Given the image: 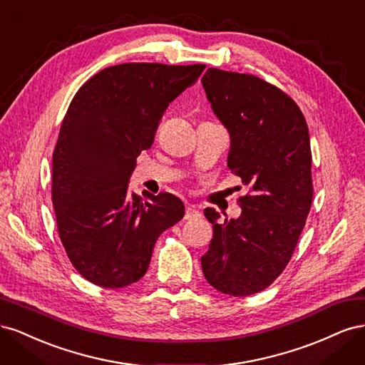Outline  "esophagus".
Returning <instances> with one entry per match:
<instances>
[{
	"label": "esophagus",
	"mask_w": 365,
	"mask_h": 365,
	"mask_svg": "<svg viewBox=\"0 0 365 365\" xmlns=\"http://www.w3.org/2000/svg\"><path fill=\"white\" fill-rule=\"evenodd\" d=\"M200 212H197V208L195 205H189L185 208V215H184V219L187 220H192V219H197L200 217Z\"/></svg>",
	"instance_id": "34e87169"
}]
</instances>
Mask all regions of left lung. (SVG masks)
Here are the masks:
<instances>
[{
  "label": "left lung",
  "mask_w": 365,
  "mask_h": 365,
  "mask_svg": "<svg viewBox=\"0 0 365 365\" xmlns=\"http://www.w3.org/2000/svg\"><path fill=\"white\" fill-rule=\"evenodd\" d=\"M202 86L230 134L228 169L250 185L237 219L205 208L213 239L201 257L215 289L247 297L263 291L291 260L312 204V155L300 108L256 76L208 68Z\"/></svg>",
  "instance_id": "left-lung-1"
}]
</instances>
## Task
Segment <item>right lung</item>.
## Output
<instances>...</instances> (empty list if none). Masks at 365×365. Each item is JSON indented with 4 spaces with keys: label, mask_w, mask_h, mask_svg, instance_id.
Returning <instances> with one entry per match:
<instances>
[{
    "label": "right lung",
    "mask_w": 365,
    "mask_h": 365,
    "mask_svg": "<svg viewBox=\"0 0 365 365\" xmlns=\"http://www.w3.org/2000/svg\"><path fill=\"white\" fill-rule=\"evenodd\" d=\"M204 68L114 65L73 97L53 153L51 200L62 245L88 282L109 289L138 282L160 235L182 219L180 197L149 195L143 202L128 184L169 103Z\"/></svg>",
    "instance_id": "add662e5"
}]
</instances>
